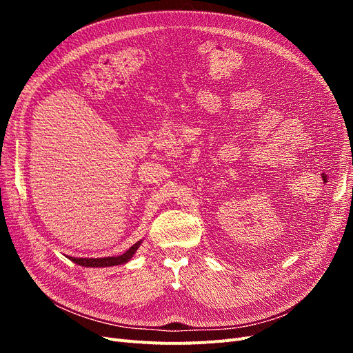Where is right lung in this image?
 Returning <instances> with one entry per match:
<instances>
[{
    "instance_id": "1",
    "label": "right lung",
    "mask_w": 353,
    "mask_h": 353,
    "mask_svg": "<svg viewBox=\"0 0 353 353\" xmlns=\"http://www.w3.org/2000/svg\"><path fill=\"white\" fill-rule=\"evenodd\" d=\"M140 244L141 241H137L125 253L119 256H110V258H70L69 256V259L77 265L85 266V268H101V266L104 268V266L122 265V263H126L128 261H131L134 253L138 250V248H140Z\"/></svg>"
}]
</instances>
